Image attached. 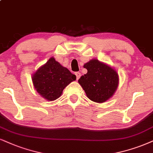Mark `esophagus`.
<instances>
[{
	"mask_svg": "<svg viewBox=\"0 0 153 153\" xmlns=\"http://www.w3.org/2000/svg\"><path fill=\"white\" fill-rule=\"evenodd\" d=\"M75 74H76V79H79L80 76H81V73L80 72H76V73H75Z\"/></svg>",
	"mask_w": 153,
	"mask_h": 153,
	"instance_id": "esophagus-1",
	"label": "esophagus"
}]
</instances>
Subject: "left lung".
<instances>
[{
	"instance_id": "1",
	"label": "left lung",
	"mask_w": 153,
	"mask_h": 153,
	"mask_svg": "<svg viewBox=\"0 0 153 153\" xmlns=\"http://www.w3.org/2000/svg\"><path fill=\"white\" fill-rule=\"evenodd\" d=\"M87 73L79 79L87 97L97 103H103L113 97L118 86V73L110 66L98 59L84 64Z\"/></svg>"
}]
</instances>
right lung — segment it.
I'll return each mask as SVG.
<instances>
[{
  "label": "right lung",
  "instance_id": "obj_1",
  "mask_svg": "<svg viewBox=\"0 0 153 153\" xmlns=\"http://www.w3.org/2000/svg\"><path fill=\"white\" fill-rule=\"evenodd\" d=\"M76 78L69 69L62 67L54 57H51L33 74L32 80L39 95L48 101H54L62 95L64 88L76 80Z\"/></svg>",
  "mask_w": 153,
  "mask_h": 153
}]
</instances>
